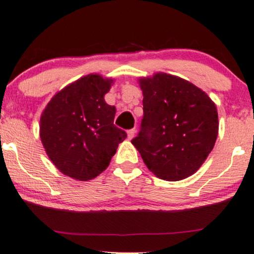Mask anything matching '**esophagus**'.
Wrapping results in <instances>:
<instances>
[{"mask_svg":"<svg viewBox=\"0 0 254 254\" xmlns=\"http://www.w3.org/2000/svg\"><path fill=\"white\" fill-rule=\"evenodd\" d=\"M135 133H136V129L135 128H133V129H129L127 132V136H128V139L129 140H132L133 137H134V135H135Z\"/></svg>","mask_w":254,"mask_h":254,"instance_id":"esophagus-1","label":"esophagus"}]
</instances>
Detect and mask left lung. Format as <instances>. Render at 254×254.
Returning a JSON list of instances; mask_svg holds the SVG:
<instances>
[{"instance_id":"obj_1","label":"left lung","mask_w":254,"mask_h":254,"mask_svg":"<svg viewBox=\"0 0 254 254\" xmlns=\"http://www.w3.org/2000/svg\"><path fill=\"white\" fill-rule=\"evenodd\" d=\"M143 117L132 143L147 168L167 181L199 170L218 136V112L208 95L189 81L158 73L140 80Z\"/></svg>"}]
</instances>
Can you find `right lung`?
<instances>
[{
    "label": "right lung",
    "instance_id": "obj_1",
    "mask_svg": "<svg viewBox=\"0 0 254 254\" xmlns=\"http://www.w3.org/2000/svg\"><path fill=\"white\" fill-rule=\"evenodd\" d=\"M112 80L89 74L68 84L49 101L40 120V136L58 170L87 181L108 167L127 137L114 125V106L106 103Z\"/></svg>",
    "mask_w": 254,
    "mask_h": 254
}]
</instances>
